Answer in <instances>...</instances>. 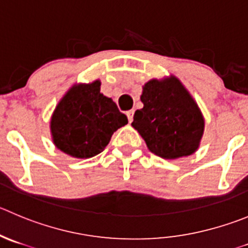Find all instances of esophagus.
<instances>
[{
	"instance_id": "esophagus-1",
	"label": "esophagus",
	"mask_w": 248,
	"mask_h": 248,
	"mask_svg": "<svg viewBox=\"0 0 248 248\" xmlns=\"http://www.w3.org/2000/svg\"><path fill=\"white\" fill-rule=\"evenodd\" d=\"M134 112H135V110H134V109H130V110H128V112H126V115H128L129 123L133 122V119H134Z\"/></svg>"
}]
</instances>
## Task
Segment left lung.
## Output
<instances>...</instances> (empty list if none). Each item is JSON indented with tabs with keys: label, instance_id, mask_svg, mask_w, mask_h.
I'll use <instances>...</instances> for the list:
<instances>
[{
	"label": "left lung",
	"instance_id": "obj_1",
	"mask_svg": "<svg viewBox=\"0 0 248 248\" xmlns=\"http://www.w3.org/2000/svg\"><path fill=\"white\" fill-rule=\"evenodd\" d=\"M140 98L143 107L135 112L131 126L151 152L164 159H178L199 150L203 114L178 78L148 80Z\"/></svg>",
	"mask_w": 248,
	"mask_h": 248
}]
</instances>
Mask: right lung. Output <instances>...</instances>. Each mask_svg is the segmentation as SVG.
Here are the masks:
<instances>
[{
    "mask_svg": "<svg viewBox=\"0 0 248 248\" xmlns=\"http://www.w3.org/2000/svg\"><path fill=\"white\" fill-rule=\"evenodd\" d=\"M128 124L112 98L101 93V81L74 84L51 115L49 129L56 147L73 158L98 155L113 133Z\"/></svg>",
    "mask_w": 248,
    "mask_h": 248,
    "instance_id": "1",
    "label": "right lung"
}]
</instances>
